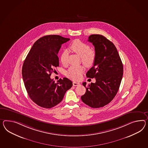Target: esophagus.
I'll return each instance as SVG.
<instances>
[{"mask_svg":"<svg viewBox=\"0 0 148 148\" xmlns=\"http://www.w3.org/2000/svg\"><path fill=\"white\" fill-rule=\"evenodd\" d=\"M72 84H73V86H78V85H80V83H77V82H73Z\"/></svg>","mask_w":148,"mask_h":148,"instance_id":"34e87169","label":"esophagus"}]
</instances>
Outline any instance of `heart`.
I'll return each mask as SVG.
<instances>
[{
  "instance_id": "b5f03b06",
  "label": "heart",
  "mask_w": 148,
  "mask_h": 148,
  "mask_svg": "<svg viewBox=\"0 0 148 148\" xmlns=\"http://www.w3.org/2000/svg\"><path fill=\"white\" fill-rule=\"evenodd\" d=\"M87 44L76 40L71 43L70 49L74 53L80 56L82 62L87 66H91L94 64L95 60V52L94 50L90 49ZM68 56V51L65 50L61 54V62L63 64H66ZM85 68L82 65L71 66L66 71V75L69 78L73 80L79 79L82 74L84 72Z\"/></svg>"
}]
</instances>
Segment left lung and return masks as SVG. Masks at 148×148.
I'll list each match as a JSON object with an SVG mask.
<instances>
[{"mask_svg":"<svg viewBox=\"0 0 148 148\" xmlns=\"http://www.w3.org/2000/svg\"><path fill=\"white\" fill-rule=\"evenodd\" d=\"M88 41L95 46V60L86 73L95 79V83L86 85L85 93L81 97L84 103L92 108L102 107L109 103L118 93L123 76V64L114 44L105 36L93 34Z\"/></svg>","mask_w":148,"mask_h":148,"instance_id":"left-lung-1","label":"left lung"}]
</instances>
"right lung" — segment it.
Masks as SVG:
<instances>
[{
    "instance_id": "1",
    "label": "right lung",
    "mask_w": 148,
    "mask_h": 148,
    "mask_svg": "<svg viewBox=\"0 0 148 148\" xmlns=\"http://www.w3.org/2000/svg\"><path fill=\"white\" fill-rule=\"evenodd\" d=\"M69 40L57 35L43 36L34 43L24 61L22 75L28 95L43 108L56 106L72 86L67 78L60 79L56 83L50 78L53 68L59 66L57 55L62 45Z\"/></svg>"
}]
</instances>
